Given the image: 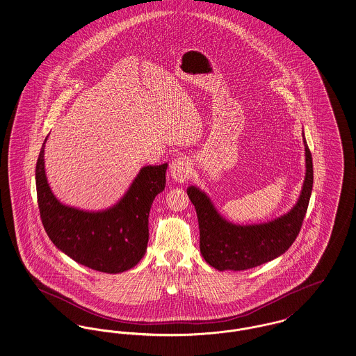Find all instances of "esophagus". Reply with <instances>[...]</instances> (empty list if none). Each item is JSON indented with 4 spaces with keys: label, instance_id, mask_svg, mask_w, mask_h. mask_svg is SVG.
<instances>
[{
    "label": "esophagus",
    "instance_id": "esophagus-1",
    "mask_svg": "<svg viewBox=\"0 0 356 356\" xmlns=\"http://www.w3.org/2000/svg\"><path fill=\"white\" fill-rule=\"evenodd\" d=\"M190 163L186 158H177L170 165V175L177 182H185L189 178Z\"/></svg>",
    "mask_w": 356,
    "mask_h": 356
}]
</instances>
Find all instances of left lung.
Instances as JSON below:
<instances>
[{
  "instance_id": "1",
  "label": "left lung",
  "mask_w": 356,
  "mask_h": 356,
  "mask_svg": "<svg viewBox=\"0 0 356 356\" xmlns=\"http://www.w3.org/2000/svg\"><path fill=\"white\" fill-rule=\"evenodd\" d=\"M304 136V135H302ZM307 174L296 207L282 217L258 225H235L225 221L201 190L190 186L200 225V250L212 267L222 270H247L282 255L298 236L308 211L313 186L312 154L304 138Z\"/></svg>"
}]
</instances>
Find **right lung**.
Segmentation results:
<instances>
[{
  "label": "right lung",
  "instance_id": "1",
  "mask_svg": "<svg viewBox=\"0 0 356 356\" xmlns=\"http://www.w3.org/2000/svg\"><path fill=\"white\" fill-rule=\"evenodd\" d=\"M46 140L36 163V191L40 218L51 241L95 271L118 274L136 266L147 250L151 205L166 186L167 163L143 167L113 208L83 212L60 204L49 189L44 171Z\"/></svg>",
  "mask_w": 356,
  "mask_h": 356
}]
</instances>
